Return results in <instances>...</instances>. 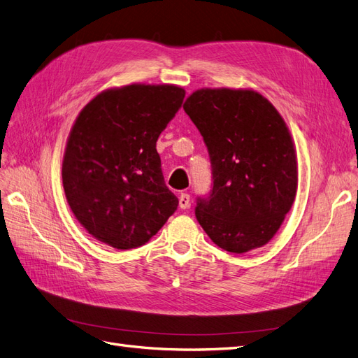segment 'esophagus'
<instances>
[{
  "label": "esophagus",
  "instance_id": "34e87169",
  "mask_svg": "<svg viewBox=\"0 0 358 358\" xmlns=\"http://www.w3.org/2000/svg\"><path fill=\"white\" fill-rule=\"evenodd\" d=\"M189 201H191V197H189V194H187V192H182L180 196H179V206L182 209H187V208H189Z\"/></svg>",
  "mask_w": 358,
  "mask_h": 358
}]
</instances>
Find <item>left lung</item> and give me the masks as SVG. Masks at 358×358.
<instances>
[{"label": "left lung", "instance_id": "obj_1", "mask_svg": "<svg viewBox=\"0 0 358 358\" xmlns=\"http://www.w3.org/2000/svg\"><path fill=\"white\" fill-rule=\"evenodd\" d=\"M183 110L209 150L213 188L196 216L229 252L262 248L282 225L297 194V154L275 106L254 90L201 88Z\"/></svg>", "mask_w": 358, "mask_h": 358}]
</instances>
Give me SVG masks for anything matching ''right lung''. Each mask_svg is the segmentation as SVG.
Instances as JSON below:
<instances>
[{"label": "right lung", "mask_w": 358, "mask_h": 358, "mask_svg": "<svg viewBox=\"0 0 358 358\" xmlns=\"http://www.w3.org/2000/svg\"><path fill=\"white\" fill-rule=\"evenodd\" d=\"M183 96L178 85L133 83L95 95L76 117L62 187L76 220L99 242L116 249L142 246L178 209L157 140Z\"/></svg>", "instance_id": "add662e5"}]
</instances>
